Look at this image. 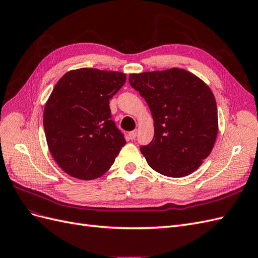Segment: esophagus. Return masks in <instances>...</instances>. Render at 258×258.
Here are the masks:
<instances>
[{
	"label": "esophagus",
	"instance_id": "obj_1",
	"mask_svg": "<svg viewBox=\"0 0 258 258\" xmlns=\"http://www.w3.org/2000/svg\"><path fill=\"white\" fill-rule=\"evenodd\" d=\"M137 135H138V130L130 131V132H129V138H130V140H135V139L137 138Z\"/></svg>",
	"mask_w": 258,
	"mask_h": 258
}]
</instances>
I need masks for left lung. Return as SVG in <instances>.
Returning a JSON list of instances; mask_svg holds the SVG:
<instances>
[{"mask_svg":"<svg viewBox=\"0 0 258 258\" xmlns=\"http://www.w3.org/2000/svg\"><path fill=\"white\" fill-rule=\"evenodd\" d=\"M129 83L145 99L154 119L152 142L140 147L150 167L170 177L197 170L212 151L218 130L209 86L177 68L130 74Z\"/></svg>","mask_w":258,"mask_h":258,"instance_id":"1","label":"left lung"}]
</instances>
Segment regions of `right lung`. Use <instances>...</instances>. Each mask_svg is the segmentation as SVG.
<instances>
[{
    "label": "right lung",
    "instance_id": "obj_1",
    "mask_svg": "<svg viewBox=\"0 0 258 258\" xmlns=\"http://www.w3.org/2000/svg\"><path fill=\"white\" fill-rule=\"evenodd\" d=\"M124 82L121 72L83 68L54 86L43 123L52 157L68 174L86 181L103 175L126 144L110 108Z\"/></svg>",
    "mask_w": 258,
    "mask_h": 258
}]
</instances>
